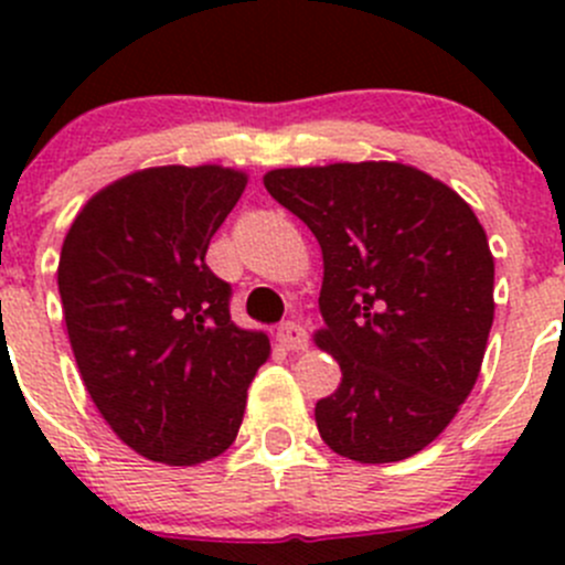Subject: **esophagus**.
<instances>
[{
    "mask_svg": "<svg viewBox=\"0 0 565 565\" xmlns=\"http://www.w3.org/2000/svg\"><path fill=\"white\" fill-rule=\"evenodd\" d=\"M278 341H281L287 350H306L309 347V333L300 322H284L278 328Z\"/></svg>",
    "mask_w": 565,
    "mask_h": 565,
    "instance_id": "1",
    "label": "esophagus"
}]
</instances>
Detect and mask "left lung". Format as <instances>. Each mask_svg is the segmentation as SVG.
I'll use <instances>...</instances> for the list:
<instances>
[{
    "label": "left lung",
    "mask_w": 565,
    "mask_h": 565,
    "mask_svg": "<svg viewBox=\"0 0 565 565\" xmlns=\"http://www.w3.org/2000/svg\"><path fill=\"white\" fill-rule=\"evenodd\" d=\"M265 188L322 248V330L341 385L315 407L339 457L383 465L424 451L481 372L494 259L470 204L396 161L273 169Z\"/></svg>",
    "instance_id": "obj_1"
}]
</instances>
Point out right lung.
Returning a JSON list of instances; mask_svg holds the SVG:
<instances>
[{
	"instance_id": "obj_1",
	"label": "right lung",
	"mask_w": 565,
	"mask_h": 565,
	"mask_svg": "<svg viewBox=\"0 0 565 565\" xmlns=\"http://www.w3.org/2000/svg\"><path fill=\"white\" fill-rule=\"evenodd\" d=\"M246 182L215 163L141 169L95 193L62 243L78 372L114 435L152 461L224 454L270 358L262 330L232 322V287L204 262Z\"/></svg>"
}]
</instances>
